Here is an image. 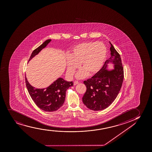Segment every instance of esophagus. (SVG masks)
<instances>
[{"instance_id":"34e87169","label":"esophagus","mask_w":152,"mask_h":152,"mask_svg":"<svg viewBox=\"0 0 152 152\" xmlns=\"http://www.w3.org/2000/svg\"><path fill=\"white\" fill-rule=\"evenodd\" d=\"M79 82L78 81H75L74 82V85L75 86V85H77V84H78Z\"/></svg>"}]
</instances>
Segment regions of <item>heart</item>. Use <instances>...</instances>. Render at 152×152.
Instances as JSON below:
<instances>
[{"label":"heart","instance_id":"heart-1","mask_svg":"<svg viewBox=\"0 0 152 152\" xmlns=\"http://www.w3.org/2000/svg\"><path fill=\"white\" fill-rule=\"evenodd\" d=\"M107 55V47L101 42H88L76 45L66 58L68 75L73 76L80 64L83 69L77 74V78H83L88 74L95 75L102 67Z\"/></svg>","mask_w":152,"mask_h":152}]
</instances>
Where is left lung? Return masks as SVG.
I'll use <instances>...</instances> for the list:
<instances>
[{
    "label": "left lung",
    "instance_id": "8db88e82",
    "mask_svg": "<svg viewBox=\"0 0 152 152\" xmlns=\"http://www.w3.org/2000/svg\"><path fill=\"white\" fill-rule=\"evenodd\" d=\"M111 44V57L106 60L99 71L84 81L86 91L83 97L84 105L93 111H100L109 107L116 98L124 81V72L120 55ZM112 63L113 69H107Z\"/></svg>",
    "mask_w": 152,
    "mask_h": 152
}]
</instances>
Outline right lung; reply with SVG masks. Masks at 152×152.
Wrapping results in <instances>:
<instances>
[{"label": "right lung", "instance_id": "1", "mask_svg": "<svg viewBox=\"0 0 152 152\" xmlns=\"http://www.w3.org/2000/svg\"><path fill=\"white\" fill-rule=\"evenodd\" d=\"M51 39L45 40L41 45L33 51L28 61L46 47ZM26 84L28 93L36 105L45 112L57 111L64 104L66 90L73 86L72 81H66L58 78L52 84L44 88H36L29 83L26 76Z\"/></svg>", "mask_w": 152, "mask_h": 152}]
</instances>
